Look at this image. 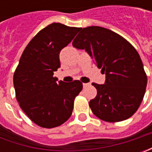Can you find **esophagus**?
Listing matches in <instances>:
<instances>
[{
    "label": "esophagus",
    "mask_w": 152,
    "mask_h": 152,
    "mask_svg": "<svg viewBox=\"0 0 152 152\" xmlns=\"http://www.w3.org/2000/svg\"><path fill=\"white\" fill-rule=\"evenodd\" d=\"M89 85H90V84H88V83H87V84H86V83H84V84H83V86H84V87H87V86H89Z\"/></svg>",
    "instance_id": "obj_1"
}]
</instances>
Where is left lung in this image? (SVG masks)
Here are the masks:
<instances>
[{"instance_id":"1","label":"left lung","mask_w":152,"mask_h":152,"mask_svg":"<svg viewBox=\"0 0 152 152\" xmlns=\"http://www.w3.org/2000/svg\"><path fill=\"white\" fill-rule=\"evenodd\" d=\"M73 47L85 50L106 74L104 85L93 83L96 98L89 102L100 119L116 123L129 118L145 96L147 77L140 56L128 40L110 29L98 26L80 28Z\"/></svg>"}]
</instances>
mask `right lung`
<instances>
[{"label": "right lung", "instance_id": "right-lung-1", "mask_svg": "<svg viewBox=\"0 0 152 152\" xmlns=\"http://www.w3.org/2000/svg\"><path fill=\"white\" fill-rule=\"evenodd\" d=\"M80 28L53 23L30 40L21 56L13 75L16 98L22 110L35 124L51 129L72 115L75 97L83 89L79 80L57 82L59 54Z\"/></svg>", "mask_w": 152, "mask_h": 152}]
</instances>
